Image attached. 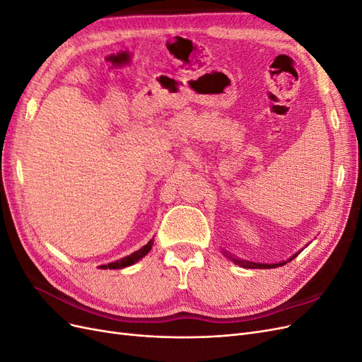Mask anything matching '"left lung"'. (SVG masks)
<instances>
[{
  "mask_svg": "<svg viewBox=\"0 0 362 362\" xmlns=\"http://www.w3.org/2000/svg\"><path fill=\"white\" fill-rule=\"evenodd\" d=\"M300 254V250L298 252V254H294L290 259H287V261H282V262H278V264H264V262H252V261H245V259H240V258H234L231 254H228V252H225V255L231 259V261H234L237 266H242V267H245V269H275V267H281V266H284V264H287L288 261H291L293 258H296Z\"/></svg>",
  "mask_w": 362,
  "mask_h": 362,
  "instance_id": "obj_1",
  "label": "left lung"
}]
</instances>
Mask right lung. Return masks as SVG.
<instances>
[{
  "label": "right lung",
  "instance_id": "1",
  "mask_svg": "<svg viewBox=\"0 0 362 362\" xmlns=\"http://www.w3.org/2000/svg\"><path fill=\"white\" fill-rule=\"evenodd\" d=\"M152 245H154V240L151 238L145 246H141L139 250L133 252V254H131V255H128V257H125V258H120V259H117V261H113V262H110V264L101 266V269H124V267H128V266H131V264H134V262H137L139 259H141V258H144V257L148 254V252H149L151 247H152Z\"/></svg>",
  "mask_w": 362,
  "mask_h": 362
}]
</instances>
